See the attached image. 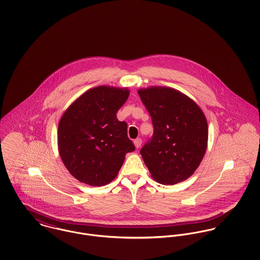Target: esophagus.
I'll list each match as a JSON object with an SVG mask.
<instances>
[{
	"instance_id": "1",
	"label": "esophagus",
	"mask_w": 260,
	"mask_h": 260,
	"mask_svg": "<svg viewBox=\"0 0 260 260\" xmlns=\"http://www.w3.org/2000/svg\"><path fill=\"white\" fill-rule=\"evenodd\" d=\"M141 144H142V139L141 138H137V139L134 140V145H135L136 148H139L141 146Z\"/></svg>"
}]
</instances>
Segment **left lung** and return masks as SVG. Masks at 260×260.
I'll list each match as a JSON object with an SVG mask.
<instances>
[{
    "label": "left lung",
    "mask_w": 260,
    "mask_h": 260,
    "mask_svg": "<svg viewBox=\"0 0 260 260\" xmlns=\"http://www.w3.org/2000/svg\"><path fill=\"white\" fill-rule=\"evenodd\" d=\"M152 119L154 132L140 154L160 184L174 185L189 178L201 163L208 141L207 120L185 94L169 87L138 90Z\"/></svg>",
    "instance_id": "1"
}]
</instances>
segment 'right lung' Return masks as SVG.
<instances>
[{
	"instance_id": "1",
	"label": "right lung",
	"mask_w": 260,
	"mask_h": 260,
	"mask_svg": "<svg viewBox=\"0 0 260 260\" xmlns=\"http://www.w3.org/2000/svg\"><path fill=\"white\" fill-rule=\"evenodd\" d=\"M129 97L127 88L98 86L86 91L67 108L58 126V149L68 171L91 186L110 183L128 152L135 146L127 123L116 113Z\"/></svg>"
}]
</instances>
